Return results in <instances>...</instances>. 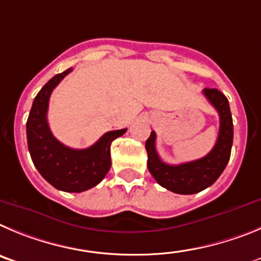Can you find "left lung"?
Listing matches in <instances>:
<instances>
[{
  "label": "left lung",
  "mask_w": 261,
  "mask_h": 261,
  "mask_svg": "<svg viewBox=\"0 0 261 261\" xmlns=\"http://www.w3.org/2000/svg\"><path fill=\"white\" fill-rule=\"evenodd\" d=\"M206 100L220 116V131L212 151L195 161L169 165L160 159L156 151V134L152 131L145 142L148 154V170L160 186L175 194L191 195L212 186L226 168L233 145V118L226 96L217 88L203 91Z\"/></svg>",
  "instance_id": "1"
}]
</instances>
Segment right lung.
I'll return each mask as SVG.
<instances>
[{
    "mask_svg": "<svg viewBox=\"0 0 261 261\" xmlns=\"http://www.w3.org/2000/svg\"><path fill=\"white\" fill-rule=\"evenodd\" d=\"M71 70L53 76L35 97L27 119V143L32 161L46 182L61 191L82 192L104 179L112 165L110 144L126 128L109 131L84 149H72L56 139L46 119L49 97Z\"/></svg>",
    "mask_w": 261,
    "mask_h": 261,
    "instance_id": "add662e5",
    "label": "right lung"
}]
</instances>
